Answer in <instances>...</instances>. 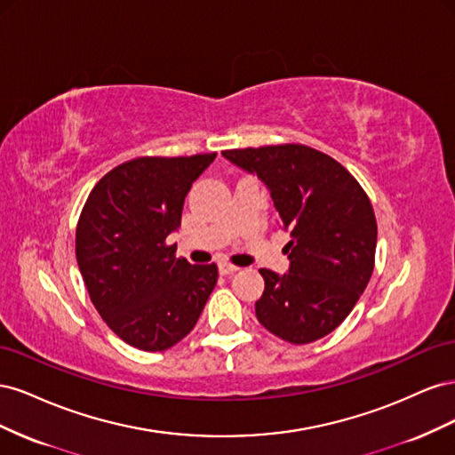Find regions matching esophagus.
<instances>
[{"label": "esophagus", "mask_w": 455, "mask_h": 455, "mask_svg": "<svg viewBox=\"0 0 455 455\" xmlns=\"http://www.w3.org/2000/svg\"><path fill=\"white\" fill-rule=\"evenodd\" d=\"M218 269H220V273H222V275H231V273H235L239 267L229 264V261H222V264L218 266Z\"/></svg>", "instance_id": "obj_1"}]
</instances>
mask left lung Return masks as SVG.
I'll use <instances>...</instances> for the list:
<instances>
[{"instance_id": "8db88e82", "label": "left lung", "mask_w": 455, "mask_h": 455, "mask_svg": "<svg viewBox=\"0 0 455 455\" xmlns=\"http://www.w3.org/2000/svg\"><path fill=\"white\" fill-rule=\"evenodd\" d=\"M222 154L266 182L277 224L291 233L288 273L259 269V324L296 346L324 338L347 319L374 271L378 224L366 191L343 164L304 144Z\"/></svg>"}]
</instances>
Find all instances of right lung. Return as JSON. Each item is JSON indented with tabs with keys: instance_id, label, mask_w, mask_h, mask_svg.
Listing matches in <instances>:
<instances>
[{
	"instance_id": "1",
	"label": "right lung",
	"mask_w": 455,
	"mask_h": 455,
	"mask_svg": "<svg viewBox=\"0 0 455 455\" xmlns=\"http://www.w3.org/2000/svg\"><path fill=\"white\" fill-rule=\"evenodd\" d=\"M212 154L144 156L104 174L84 204L76 258L92 306L129 346L164 351L194 330L218 281L216 264L191 266L167 237Z\"/></svg>"
}]
</instances>
